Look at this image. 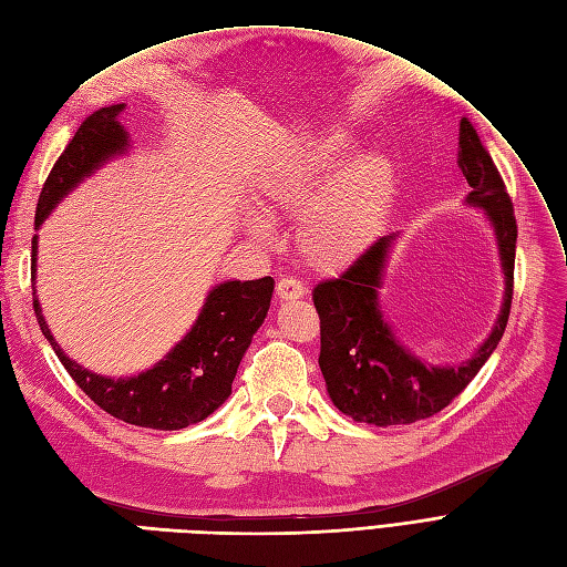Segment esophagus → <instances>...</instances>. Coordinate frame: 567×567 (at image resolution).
<instances>
[{"instance_id":"obj_1","label":"esophagus","mask_w":567,"mask_h":567,"mask_svg":"<svg viewBox=\"0 0 567 567\" xmlns=\"http://www.w3.org/2000/svg\"><path fill=\"white\" fill-rule=\"evenodd\" d=\"M305 284L296 277H284L277 281V296L281 300H300L305 298Z\"/></svg>"}]
</instances>
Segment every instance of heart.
<instances>
[{"label": "heart", "instance_id": "b5f03b06", "mask_svg": "<svg viewBox=\"0 0 567 567\" xmlns=\"http://www.w3.org/2000/svg\"><path fill=\"white\" fill-rule=\"evenodd\" d=\"M347 154L349 145L333 141L323 164H338ZM392 183L394 168L382 154L354 159L326 189L319 166H298L269 183L265 208L269 216H307L300 229L305 258L319 269H340L373 239ZM252 227L260 239H269L265 223Z\"/></svg>", "mask_w": 567, "mask_h": 567}]
</instances>
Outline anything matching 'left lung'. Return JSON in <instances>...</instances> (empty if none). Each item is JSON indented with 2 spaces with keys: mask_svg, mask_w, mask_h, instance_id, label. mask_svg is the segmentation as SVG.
<instances>
[{
  "mask_svg": "<svg viewBox=\"0 0 567 567\" xmlns=\"http://www.w3.org/2000/svg\"><path fill=\"white\" fill-rule=\"evenodd\" d=\"M460 168L472 192L466 202L487 210L493 220L506 279L499 319L476 354L460 365L432 368L405 351L384 323L378 288L389 244L380 237L338 279L311 290L321 319L319 365L336 408L354 422L375 426L426 420L464 392L499 344L514 298L516 216L506 185L470 120L460 122Z\"/></svg>",
  "mask_w": 567,
  "mask_h": 567,
  "instance_id": "1",
  "label": "left lung"
}]
</instances>
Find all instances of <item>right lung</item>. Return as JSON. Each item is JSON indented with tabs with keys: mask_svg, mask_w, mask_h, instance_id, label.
<instances>
[{
	"mask_svg": "<svg viewBox=\"0 0 567 567\" xmlns=\"http://www.w3.org/2000/svg\"><path fill=\"white\" fill-rule=\"evenodd\" d=\"M124 105L95 110L72 135L70 145L55 159L39 194L34 227L44 223L51 208L93 168L105 164L128 145V133L116 122ZM37 262V237H32V277ZM275 279L227 281L210 290L197 323L154 368L135 378H103L74 363L58 347L32 292L34 317L76 386L107 415L147 429H185L206 420L231 394L241 357L262 326Z\"/></svg>",
	"mask_w": 567,
	"mask_h": 567,
	"instance_id": "add662e5",
	"label": "right lung"
}]
</instances>
